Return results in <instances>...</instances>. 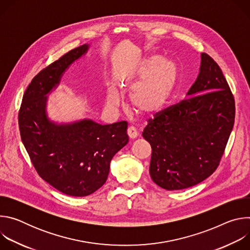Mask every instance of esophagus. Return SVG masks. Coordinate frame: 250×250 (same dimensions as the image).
Instances as JSON below:
<instances>
[{
    "mask_svg": "<svg viewBox=\"0 0 250 250\" xmlns=\"http://www.w3.org/2000/svg\"><path fill=\"white\" fill-rule=\"evenodd\" d=\"M127 134H128L129 138H131V139L135 138V137L138 135V133H137L135 127H133V126H128V127H127Z\"/></svg>",
    "mask_w": 250,
    "mask_h": 250,
    "instance_id": "obj_1",
    "label": "esophagus"
}]
</instances>
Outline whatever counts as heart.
<instances>
[{
    "mask_svg": "<svg viewBox=\"0 0 250 250\" xmlns=\"http://www.w3.org/2000/svg\"><path fill=\"white\" fill-rule=\"evenodd\" d=\"M178 76L175 63L154 55L145 60L137 68L127 84L133 88L129 95L132 108L140 114L151 115L158 112L170 98ZM108 101L115 104L118 95L112 92Z\"/></svg>",
    "mask_w": 250,
    "mask_h": 250,
    "instance_id": "heart-1",
    "label": "heart"
}]
</instances>
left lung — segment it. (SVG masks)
Returning <instances> with one entry per match:
<instances>
[{
    "mask_svg": "<svg viewBox=\"0 0 250 250\" xmlns=\"http://www.w3.org/2000/svg\"><path fill=\"white\" fill-rule=\"evenodd\" d=\"M188 99L148 119L142 136L151 146L149 174L159 187L182 190L216 171L234 124L235 104L222 69L201 54Z\"/></svg>",
    "mask_w": 250,
    "mask_h": 250,
    "instance_id": "left-lung-1",
    "label": "left lung"
}]
</instances>
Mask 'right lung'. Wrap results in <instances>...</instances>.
Instances as JSON below:
<instances>
[{
    "mask_svg": "<svg viewBox=\"0 0 250 250\" xmlns=\"http://www.w3.org/2000/svg\"><path fill=\"white\" fill-rule=\"evenodd\" d=\"M88 47L83 44L70 50L42 69L27 86L19 112L21 137L38 174L73 197L100 189L108 178L112 158L128 142L125 121L104 125L91 120L56 125L47 119L46 94Z\"/></svg>",
    "mask_w": 250,
    "mask_h": 250,
    "instance_id": "add662e5",
    "label": "right lung"
}]
</instances>
